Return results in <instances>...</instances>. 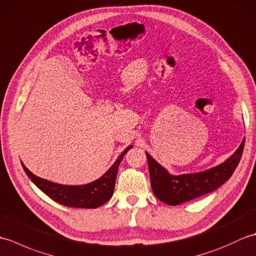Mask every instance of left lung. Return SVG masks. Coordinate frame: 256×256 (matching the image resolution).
<instances>
[{
    "mask_svg": "<svg viewBox=\"0 0 256 256\" xmlns=\"http://www.w3.org/2000/svg\"><path fill=\"white\" fill-rule=\"evenodd\" d=\"M244 140L246 138H243L241 145L234 153L222 164L204 172L182 174L177 176L168 172L166 168L145 152L154 194L166 204L177 206L218 189L232 176L240 162L244 148Z\"/></svg>",
    "mask_w": 256,
    "mask_h": 256,
    "instance_id": "obj_1",
    "label": "left lung"
}]
</instances>
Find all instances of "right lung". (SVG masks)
I'll list each match as a JSON object with an SVG mask.
<instances>
[{"label": "right lung", "mask_w": 256, "mask_h": 256, "mask_svg": "<svg viewBox=\"0 0 256 256\" xmlns=\"http://www.w3.org/2000/svg\"><path fill=\"white\" fill-rule=\"evenodd\" d=\"M132 148V145L128 146L114 162V164L99 179L86 184H79V186L78 184L70 186V184H62L46 180L44 178L34 175L30 170H27L23 162H22V166L30 180L56 202L66 206H72V208L94 209L104 204L112 197L120 162L124 155L128 153V150Z\"/></svg>", "instance_id": "obj_1"}]
</instances>
